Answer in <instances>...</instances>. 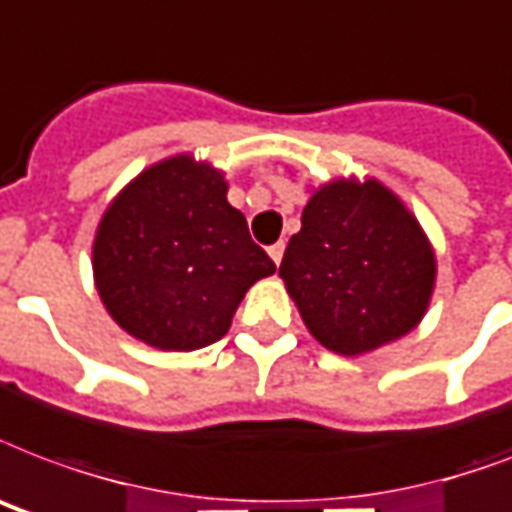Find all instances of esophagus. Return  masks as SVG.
<instances>
[{
	"instance_id": "34e87169",
	"label": "esophagus",
	"mask_w": 512,
	"mask_h": 512,
	"mask_svg": "<svg viewBox=\"0 0 512 512\" xmlns=\"http://www.w3.org/2000/svg\"><path fill=\"white\" fill-rule=\"evenodd\" d=\"M268 255H271V260L276 265L282 263V257H284V241H276L271 249H268Z\"/></svg>"
}]
</instances>
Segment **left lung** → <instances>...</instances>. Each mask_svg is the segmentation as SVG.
<instances>
[{
  "label": "left lung",
  "mask_w": 512,
  "mask_h": 512,
  "mask_svg": "<svg viewBox=\"0 0 512 512\" xmlns=\"http://www.w3.org/2000/svg\"><path fill=\"white\" fill-rule=\"evenodd\" d=\"M419 220L378 179H335L308 198L279 276L308 333L357 357L411 333L435 290Z\"/></svg>",
  "instance_id": "1"
}]
</instances>
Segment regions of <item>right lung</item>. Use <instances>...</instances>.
<instances>
[{
	"instance_id": "right-lung-1",
	"label": "right lung",
	"mask_w": 512,
	"mask_h": 512,
	"mask_svg": "<svg viewBox=\"0 0 512 512\" xmlns=\"http://www.w3.org/2000/svg\"><path fill=\"white\" fill-rule=\"evenodd\" d=\"M273 271L228 204L225 174L193 155L128 182L93 241V279L109 317L163 351L220 341L249 287Z\"/></svg>"
}]
</instances>
